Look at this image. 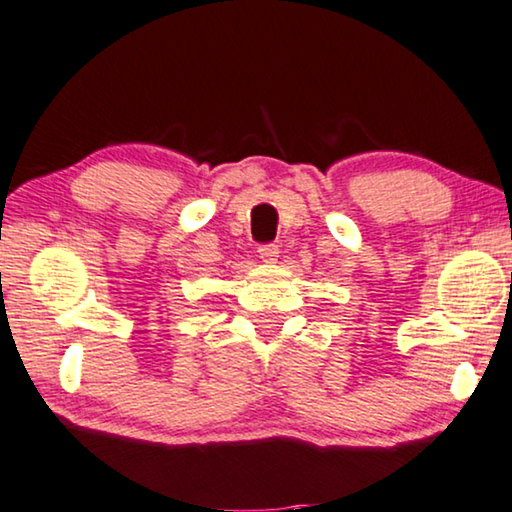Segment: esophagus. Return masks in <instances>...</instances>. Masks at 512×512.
<instances>
[{
	"label": "esophagus",
	"instance_id": "esophagus-1",
	"mask_svg": "<svg viewBox=\"0 0 512 512\" xmlns=\"http://www.w3.org/2000/svg\"><path fill=\"white\" fill-rule=\"evenodd\" d=\"M257 253H259V259H262V262L273 264L278 259V255H280V248L276 246V243H262Z\"/></svg>",
	"mask_w": 512,
	"mask_h": 512
}]
</instances>
